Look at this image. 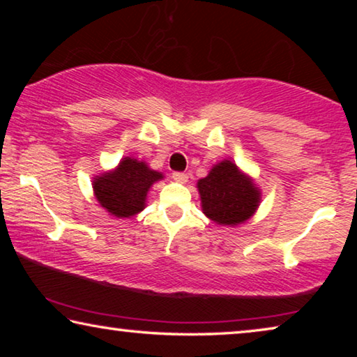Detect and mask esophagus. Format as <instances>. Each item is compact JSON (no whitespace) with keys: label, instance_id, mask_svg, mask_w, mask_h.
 I'll list each match as a JSON object with an SVG mask.
<instances>
[{"label":"esophagus","instance_id":"1","mask_svg":"<svg viewBox=\"0 0 357 357\" xmlns=\"http://www.w3.org/2000/svg\"><path fill=\"white\" fill-rule=\"evenodd\" d=\"M173 179L176 181V183H187V179H189V176H187V173H183V172H174L173 173Z\"/></svg>","mask_w":357,"mask_h":357}]
</instances>
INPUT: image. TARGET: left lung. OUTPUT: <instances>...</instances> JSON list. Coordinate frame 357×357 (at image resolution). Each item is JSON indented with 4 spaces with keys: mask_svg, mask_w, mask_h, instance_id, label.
<instances>
[{
    "mask_svg": "<svg viewBox=\"0 0 357 357\" xmlns=\"http://www.w3.org/2000/svg\"><path fill=\"white\" fill-rule=\"evenodd\" d=\"M202 211L222 227H238L252 219L261 203V189L233 160L223 159L198 179Z\"/></svg>",
    "mask_w": 357,
    "mask_h": 357,
    "instance_id": "left-lung-1",
    "label": "left lung"
}]
</instances>
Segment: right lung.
<instances>
[{
    "instance_id": "obj_1",
    "label": "right lung",
    "mask_w": 357,
    "mask_h": 357,
    "mask_svg": "<svg viewBox=\"0 0 357 357\" xmlns=\"http://www.w3.org/2000/svg\"><path fill=\"white\" fill-rule=\"evenodd\" d=\"M164 178L144 160L123 157L113 170L93 178V192L108 214L116 219H130L146 208L149 189Z\"/></svg>"
}]
</instances>
